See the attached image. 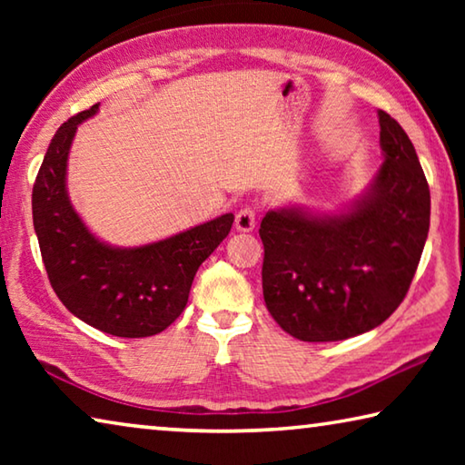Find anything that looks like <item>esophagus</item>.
<instances>
[{"label":"esophagus","mask_w":465,"mask_h":465,"mask_svg":"<svg viewBox=\"0 0 465 465\" xmlns=\"http://www.w3.org/2000/svg\"><path fill=\"white\" fill-rule=\"evenodd\" d=\"M256 227V211L252 207H243L235 215V230L248 233Z\"/></svg>","instance_id":"esophagus-1"}]
</instances>
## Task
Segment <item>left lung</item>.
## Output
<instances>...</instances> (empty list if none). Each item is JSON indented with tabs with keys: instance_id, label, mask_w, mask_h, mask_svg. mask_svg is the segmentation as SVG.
Instances as JSON below:
<instances>
[{
	"instance_id": "8db88e82",
	"label": "left lung",
	"mask_w": 465,
	"mask_h": 465,
	"mask_svg": "<svg viewBox=\"0 0 465 465\" xmlns=\"http://www.w3.org/2000/svg\"><path fill=\"white\" fill-rule=\"evenodd\" d=\"M383 163L342 209L266 211L262 293L274 322L303 342H334L388 320L419 266L430 193L404 129L380 110Z\"/></svg>"
}]
</instances>
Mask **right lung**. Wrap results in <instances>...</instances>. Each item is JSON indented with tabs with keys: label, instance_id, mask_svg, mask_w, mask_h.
<instances>
[{
	"label": "right lung",
	"instance_id": "obj_1",
	"mask_svg": "<svg viewBox=\"0 0 465 465\" xmlns=\"http://www.w3.org/2000/svg\"><path fill=\"white\" fill-rule=\"evenodd\" d=\"M100 104L63 123L33 188V222L51 287L92 328L121 338L166 330L186 308L193 279L232 230L233 213L141 246H113L90 232L67 191V162L77 127Z\"/></svg>",
	"mask_w": 465,
	"mask_h": 465
}]
</instances>
